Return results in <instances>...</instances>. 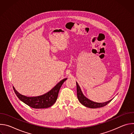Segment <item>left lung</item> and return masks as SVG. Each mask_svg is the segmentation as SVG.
Segmentation results:
<instances>
[{
    "instance_id": "1",
    "label": "left lung",
    "mask_w": 134,
    "mask_h": 134,
    "mask_svg": "<svg viewBox=\"0 0 134 134\" xmlns=\"http://www.w3.org/2000/svg\"><path fill=\"white\" fill-rule=\"evenodd\" d=\"M76 85H77V95L78 99L80 102V103L83 105H84L85 107H86L90 108H93V109L101 108L108 104L112 100L111 99L107 102H103V103H98V102L92 101L89 100L88 99H87L83 95L81 91V89L77 82H76Z\"/></svg>"
}]
</instances>
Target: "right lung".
Masks as SVG:
<instances>
[{"instance_id": "right-lung-1", "label": "right lung", "mask_w": 134, "mask_h": 134, "mask_svg": "<svg viewBox=\"0 0 134 134\" xmlns=\"http://www.w3.org/2000/svg\"><path fill=\"white\" fill-rule=\"evenodd\" d=\"M67 79H64L60 81L50 91L40 96L28 97L19 93L13 87L14 91L18 98L29 107L34 109H44L51 107L56 101L59 90Z\"/></svg>"}]
</instances>
